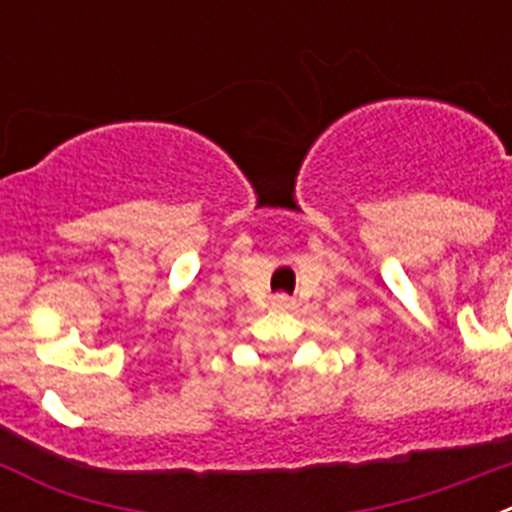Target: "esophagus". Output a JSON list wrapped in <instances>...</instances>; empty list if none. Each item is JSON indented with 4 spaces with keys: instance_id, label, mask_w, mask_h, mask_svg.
<instances>
[{
    "instance_id": "34e87169",
    "label": "esophagus",
    "mask_w": 512,
    "mask_h": 512,
    "mask_svg": "<svg viewBox=\"0 0 512 512\" xmlns=\"http://www.w3.org/2000/svg\"><path fill=\"white\" fill-rule=\"evenodd\" d=\"M271 307H277V310H292V307H295V300L289 295H274Z\"/></svg>"
}]
</instances>
